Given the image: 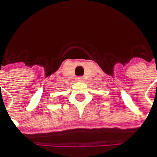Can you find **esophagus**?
I'll list each match as a JSON object with an SVG mask.
<instances>
[{"instance_id":"1","label":"esophagus","mask_w":157,"mask_h":157,"mask_svg":"<svg viewBox=\"0 0 157 157\" xmlns=\"http://www.w3.org/2000/svg\"><path fill=\"white\" fill-rule=\"evenodd\" d=\"M76 80L78 81H83L84 78L83 77H81V76H78V77H76Z\"/></svg>"}]
</instances>
